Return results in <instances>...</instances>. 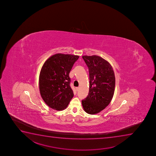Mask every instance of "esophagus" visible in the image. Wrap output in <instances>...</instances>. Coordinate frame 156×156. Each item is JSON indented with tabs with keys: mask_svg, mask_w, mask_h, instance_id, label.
I'll return each mask as SVG.
<instances>
[{
	"mask_svg": "<svg viewBox=\"0 0 156 156\" xmlns=\"http://www.w3.org/2000/svg\"><path fill=\"white\" fill-rule=\"evenodd\" d=\"M76 91H79V87H76Z\"/></svg>",
	"mask_w": 156,
	"mask_h": 156,
	"instance_id": "1",
	"label": "esophagus"
}]
</instances>
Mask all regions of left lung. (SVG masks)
Wrapping results in <instances>:
<instances>
[{"label":"left lung","instance_id":"obj_1","mask_svg":"<svg viewBox=\"0 0 156 156\" xmlns=\"http://www.w3.org/2000/svg\"><path fill=\"white\" fill-rule=\"evenodd\" d=\"M89 72V91L81 101L84 111L97 114L108 106L113 97L115 78L110 63L97 55L83 56Z\"/></svg>","mask_w":156,"mask_h":156}]
</instances>
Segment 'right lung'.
<instances>
[{
    "label": "right lung",
    "mask_w": 156,
    "mask_h": 156,
    "mask_svg": "<svg viewBox=\"0 0 156 156\" xmlns=\"http://www.w3.org/2000/svg\"><path fill=\"white\" fill-rule=\"evenodd\" d=\"M79 56L56 54L44 62L39 76L41 97L51 108L64 110L73 97L69 76Z\"/></svg>",
    "instance_id": "obj_1"
}]
</instances>
